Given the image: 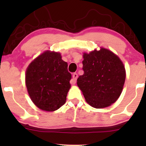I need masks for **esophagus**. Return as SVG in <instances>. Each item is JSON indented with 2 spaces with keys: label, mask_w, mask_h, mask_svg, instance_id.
<instances>
[{
  "label": "esophagus",
  "mask_w": 146,
  "mask_h": 146,
  "mask_svg": "<svg viewBox=\"0 0 146 146\" xmlns=\"http://www.w3.org/2000/svg\"><path fill=\"white\" fill-rule=\"evenodd\" d=\"M78 78V74L76 73H74L73 75H72V78L70 80V83L71 84H75L76 82V80Z\"/></svg>",
  "instance_id": "obj_1"
}]
</instances>
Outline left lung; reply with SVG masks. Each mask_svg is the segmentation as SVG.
Returning a JSON list of instances; mask_svg holds the SVG:
<instances>
[{
  "label": "left lung",
  "mask_w": 146,
  "mask_h": 146,
  "mask_svg": "<svg viewBox=\"0 0 146 146\" xmlns=\"http://www.w3.org/2000/svg\"><path fill=\"white\" fill-rule=\"evenodd\" d=\"M84 74L77 80L86 102L95 108L108 107L118 99L125 80V70L119 58L101 48L84 53Z\"/></svg>",
  "instance_id": "8db88e82"
}]
</instances>
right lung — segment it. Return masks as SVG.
I'll use <instances>...</instances> for the list:
<instances>
[{
	"label": "right lung",
	"mask_w": 146,
	"mask_h": 146,
	"mask_svg": "<svg viewBox=\"0 0 146 146\" xmlns=\"http://www.w3.org/2000/svg\"><path fill=\"white\" fill-rule=\"evenodd\" d=\"M71 78L60 54L47 50L30 64L25 82L33 103L40 110L53 111L65 104Z\"/></svg>",
	"instance_id": "right-lung-1"
}]
</instances>
